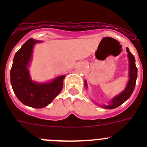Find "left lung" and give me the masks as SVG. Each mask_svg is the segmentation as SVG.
<instances>
[{
  "instance_id": "8db88e82",
  "label": "left lung",
  "mask_w": 147,
  "mask_h": 147,
  "mask_svg": "<svg viewBox=\"0 0 147 147\" xmlns=\"http://www.w3.org/2000/svg\"><path fill=\"white\" fill-rule=\"evenodd\" d=\"M126 50H127V57H128V60H129V73H128L129 80L127 82V86L121 93L114 96L112 99L110 100L108 105H98L101 107H103L105 109H110V110L116 108L119 106L121 105L124 102H125L130 97L132 92L134 90L136 80H137L138 69L136 65V59H135L134 56L131 54L128 48H127ZM85 87L88 88L86 80L85 81Z\"/></svg>"
}]
</instances>
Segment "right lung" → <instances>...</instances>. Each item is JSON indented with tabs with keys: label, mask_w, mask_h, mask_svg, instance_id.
<instances>
[{
	"label": "right lung",
	"mask_w": 147,
	"mask_h": 147,
	"mask_svg": "<svg viewBox=\"0 0 147 147\" xmlns=\"http://www.w3.org/2000/svg\"><path fill=\"white\" fill-rule=\"evenodd\" d=\"M40 40L29 39L15 54L10 71L11 85L17 98L23 105L42 108L51 103L63 86L65 76H59L48 82L33 81L28 71L34 46Z\"/></svg>",
	"instance_id": "obj_1"
}]
</instances>
